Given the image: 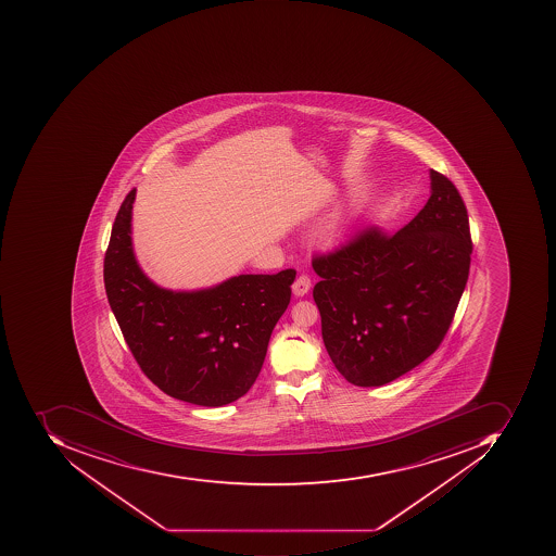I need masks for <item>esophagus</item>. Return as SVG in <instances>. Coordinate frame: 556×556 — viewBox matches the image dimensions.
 Returning a JSON list of instances; mask_svg holds the SVG:
<instances>
[{"label":"esophagus","mask_w":556,"mask_h":556,"mask_svg":"<svg viewBox=\"0 0 556 556\" xmlns=\"http://www.w3.org/2000/svg\"><path fill=\"white\" fill-rule=\"evenodd\" d=\"M308 289H311V277L304 276V274L299 276L295 279L294 286H292V292H294L295 298H304Z\"/></svg>","instance_id":"esophagus-1"}]
</instances>
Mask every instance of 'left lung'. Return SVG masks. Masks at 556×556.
Returning a JSON list of instances; mask_svg holds the SVG:
<instances>
[{
    "label": "left lung",
    "instance_id": "1",
    "mask_svg": "<svg viewBox=\"0 0 556 556\" xmlns=\"http://www.w3.org/2000/svg\"><path fill=\"white\" fill-rule=\"evenodd\" d=\"M429 177L431 197L400 232L369 229L313 261L324 345L351 384L384 386L428 359L465 292L468 212L450 178Z\"/></svg>",
    "mask_w": 556,
    "mask_h": 556
}]
</instances>
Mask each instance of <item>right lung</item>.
I'll use <instances>...</instances> for the list:
<instances>
[{"mask_svg": "<svg viewBox=\"0 0 556 556\" xmlns=\"http://www.w3.org/2000/svg\"><path fill=\"white\" fill-rule=\"evenodd\" d=\"M125 197L103 262L106 298L147 378L175 400L218 407L242 397L291 302L295 270L242 274L199 291L156 286L135 257Z\"/></svg>", "mask_w": 556, "mask_h": 556, "instance_id": "1", "label": "right lung"}]
</instances>
